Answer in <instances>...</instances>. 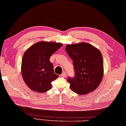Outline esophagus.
Returning a JSON list of instances; mask_svg holds the SVG:
<instances>
[{"mask_svg": "<svg viewBox=\"0 0 126 126\" xmlns=\"http://www.w3.org/2000/svg\"><path fill=\"white\" fill-rule=\"evenodd\" d=\"M61 76L63 77H65L66 76V73L65 72H63V73L61 75Z\"/></svg>", "mask_w": 126, "mask_h": 126, "instance_id": "obj_1", "label": "esophagus"}]
</instances>
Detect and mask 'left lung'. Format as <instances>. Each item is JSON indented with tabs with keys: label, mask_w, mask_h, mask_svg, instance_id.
Returning <instances> with one entry per match:
<instances>
[{
	"label": "left lung",
	"mask_w": 126,
	"mask_h": 126,
	"mask_svg": "<svg viewBox=\"0 0 126 126\" xmlns=\"http://www.w3.org/2000/svg\"><path fill=\"white\" fill-rule=\"evenodd\" d=\"M65 51L73 61L75 76L68 77L72 91L86 95L100 84L104 74L103 61L100 51L85 42L68 44Z\"/></svg>",
	"instance_id": "obj_1"
}]
</instances>
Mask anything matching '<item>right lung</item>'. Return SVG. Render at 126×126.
Masks as SVG:
<instances>
[{
  "mask_svg": "<svg viewBox=\"0 0 126 126\" xmlns=\"http://www.w3.org/2000/svg\"><path fill=\"white\" fill-rule=\"evenodd\" d=\"M61 43L42 41L34 44L24 53L21 72L24 81L32 90L45 93L51 89V83L58 77L54 73L50 58L62 46Z\"/></svg>",
  "mask_w": 126,
  "mask_h": 126,
  "instance_id": "1",
  "label": "right lung"
}]
</instances>
